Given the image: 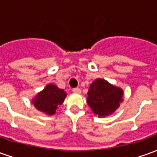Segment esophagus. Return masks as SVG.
<instances>
[{"label":"esophagus","instance_id":"obj_1","mask_svg":"<svg viewBox=\"0 0 157 157\" xmlns=\"http://www.w3.org/2000/svg\"><path fill=\"white\" fill-rule=\"evenodd\" d=\"M72 92L74 93H81V89L78 88V87H75V88L72 89Z\"/></svg>","mask_w":157,"mask_h":157}]
</instances>
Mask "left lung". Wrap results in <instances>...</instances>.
I'll return each mask as SVG.
<instances>
[{"mask_svg": "<svg viewBox=\"0 0 157 157\" xmlns=\"http://www.w3.org/2000/svg\"><path fill=\"white\" fill-rule=\"evenodd\" d=\"M124 91L104 79L98 78L90 85L86 102L95 115H111L124 101Z\"/></svg>", "mask_w": 157, "mask_h": 157, "instance_id": "8db88e82", "label": "left lung"}]
</instances>
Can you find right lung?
I'll use <instances>...</instances> for the list:
<instances>
[{
    "label": "right lung",
    "instance_id": "obj_1",
    "mask_svg": "<svg viewBox=\"0 0 157 157\" xmlns=\"http://www.w3.org/2000/svg\"><path fill=\"white\" fill-rule=\"evenodd\" d=\"M66 92L55 84H48L32 99V103L37 110L46 115H54L59 105H61L66 98Z\"/></svg>",
    "mask_w": 157,
    "mask_h": 157
}]
</instances>
